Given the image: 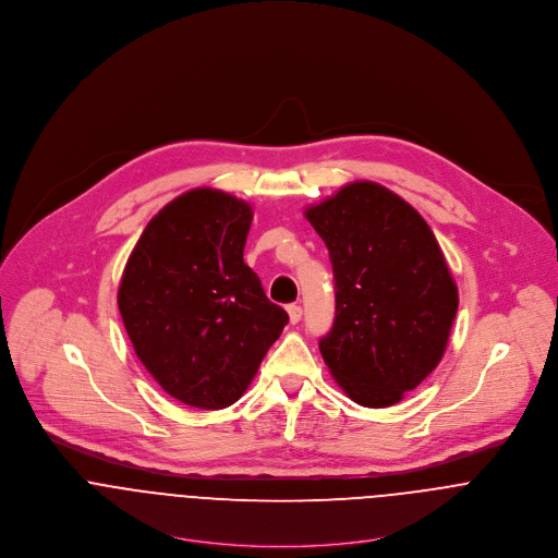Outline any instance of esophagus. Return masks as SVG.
Instances as JSON below:
<instances>
[{
    "label": "esophagus",
    "instance_id": "1",
    "mask_svg": "<svg viewBox=\"0 0 558 558\" xmlns=\"http://www.w3.org/2000/svg\"><path fill=\"white\" fill-rule=\"evenodd\" d=\"M288 316H290V324H299L303 318V310L299 305H290L288 307Z\"/></svg>",
    "mask_w": 558,
    "mask_h": 558
}]
</instances>
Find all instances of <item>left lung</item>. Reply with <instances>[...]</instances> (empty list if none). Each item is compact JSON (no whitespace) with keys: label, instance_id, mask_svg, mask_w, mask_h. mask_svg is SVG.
<instances>
[{"label":"left lung","instance_id":"left-lung-1","mask_svg":"<svg viewBox=\"0 0 558 558\" xmlns=\"http://www.w3.org/2000/svg\"><path fill=\"white\" fill-rule=\"evenodd\" d=\"M335 277V322L319 352L345 396L398 403L440 363L458 288L425 219L393 191L352 182L310 206Z\"/></svg>","mask_w":558,"mask_h":558}]
</instances>
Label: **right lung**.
<instances>
[{"mask_svg": "<svg viewBox=\"0 0 558 558\" xmlns=\"http://www.w3.org/2000/svg\"><path fill=\"white\" fill-rule=\"evenodd\" d=\"M251 219L230 193L186 191L146 226L122 272L118 307L135 354L193 408L239 401L288 324L242 259Z\"/></svg>", "mask_w": 558, "mask_h": 558, "instance_id": "right-lung-1", "label": "right lung"}]
</instances>
